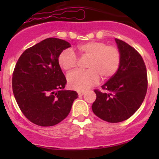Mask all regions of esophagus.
Instances as JSON below:
<instances>
[{
    "instance_id": "esophagus-1",
    "label": "esophagus",
    "mask_w": 159,
    "mask_h": 159,
    "mask_svg": "<svg viewBox=\"0 0 159 159\" xmlns=\"http://www.w3.org/2000/svg\"><path fill=\"white\" fill-rule=\"evenodd\" d=\"M84 93H85L84 92H80H80H78L79 96H82V95H84Z\"/></svg>"
}]
</instances>
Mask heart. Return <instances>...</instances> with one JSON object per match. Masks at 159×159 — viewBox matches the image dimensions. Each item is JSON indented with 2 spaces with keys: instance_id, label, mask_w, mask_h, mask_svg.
Returning <instances> with one entry per match:
<instances>
[{
  "instance_id": "heart-1",
  "label": "heart",
  "mask_w": 159,
  "mask_h": 159,
  "mask_svg": "<svg viewBox=\"0 0 159 159\" xmlns=\"http://www.w3.org/2000/svg\"><path fill=\"white\" fill-rule=\"evenodd\" d=\"M77 51L81 57H89L88 70H77L67 75V84L71 89L85 91L102 80L111 78L121 64V52L116 46L107 45L102 41H89L80 44ZM58 64L63 70L70 71L78 64V58L71 49L59 55Z\"/></svg>"
}]
</instances>
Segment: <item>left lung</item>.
Returning <instances> with one entry per match:
<instances>
[{"label": "left lung", "instance_id": "obj_1", "mask_svg": "<svg viewBox=\"0 0 159 159\" xmlns=\"http://www.w3.org/2000/svg\"><path fill=\"white\" fill-rule=\"evenodd\" d=\"M121 52V64L117 72L95 90L96 99L92 104L95 116L108 123H119L129 119L140 107L147 91V73L141 55L126 42L116 39Z\"/></svg>", "mask_w": 159, "mask_h": 159}]
</instances>
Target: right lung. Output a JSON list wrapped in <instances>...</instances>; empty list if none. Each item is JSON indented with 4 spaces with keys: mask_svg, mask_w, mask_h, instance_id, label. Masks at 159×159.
Returning <instances> with one entry per match:
<instances>
[{
    "mask_svg": "<svg viewBox=\"0 0 159 159\" xmlns=\"http://www.w3.org/2000/svg\"><path fill=\"white\" fill-rule=\"evenodd\" d=\"M71 47L58 38H48L26 49L12 73V92L29 121L40 127L58 124L69 114L78 94L64 90L67 83L58 57Z\"/></svg>",
    "mask_w": 159,
    "mask_h": 159,
    "instance_id": "1",
    "label": "right lung"
}]
</instances>
